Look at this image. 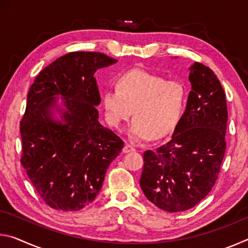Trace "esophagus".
<instances>
[{"mask_svg":"<svg viewBox=\"0 0 248 248\" xmlns=\"http://www.w3.org/2000/svg\"><path fill=\"white\" fill-rule=\"evenodd\" d=\"M123 151H124V153H129V152H133V151H136V148H134V146H132L131 144L125 143Z\"/></svg>","mask_w":248,"mask_h":248,"instance_id":"esophagus-1","label":"esophagus"}]
</instances>
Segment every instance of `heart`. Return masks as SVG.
<instances>
[{"label":"heart","mask_w":248,"mask_h":248,"mask_svg":"<svg viewBox=\"0 0 248 248\" xmlns=\"http://www.w3.org/2000/svg\"><path fill=\"white\" fill-rule=\"evenodd\" d=\"M102 100L106 119L115 128H120L133 111L129 136L134 141H146L173 131L184 111L186 93L176 79L131 70L117 78L116 89L105 91Z\"/></svg>","instance_id":"obj_1"}]
</instances>
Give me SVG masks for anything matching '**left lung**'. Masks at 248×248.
<instances>
[{
	"label": "left lung",
	"instance_id": "left-lung-1",
	"mask_svg": "<svg viewBox=\"0 0 248 248\" xmlns=\"http://www.w3.org/2000/svg\"><path fill=\"white\" fill-rule=\"evenodd\" d=\"M189 81L186 110L171 139L143 153L140 186L151 202L167 212L186 211L211 191L226 150L223 87L200 62L190 66Z\"/></svg>",
	"mask_w": 248,
	"mask_h": 248
}]
</instances>
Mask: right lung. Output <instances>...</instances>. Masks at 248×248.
<instances>
[{
	"mask_svg": "<svg viewBox=\"0 0 248 248\" xmlns=\"http://www.w3.org/2000/svg\"><path fill=\"white\" fill-rule=\"evenodd\" d=\"M106 54L69 52L40 71L27 95L19 124L20 163L45 203L54 210L78 211L102 189L112 159L124 141L98 123L100 95L94 73L116 63ZM61 94L64 123L54 122L49 107Z\"/></svg>",
	"mask_w": 248,
	"mask_h": 248,
	"instance_id": "add662e5",
	"label": "right lung"
}]
</instances>
